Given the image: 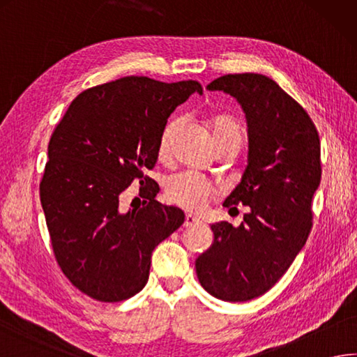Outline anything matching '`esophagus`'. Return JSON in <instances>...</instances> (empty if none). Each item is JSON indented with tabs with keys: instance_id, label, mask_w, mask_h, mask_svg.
Here are the masks:
<instances>
[{
	"instance_id": "34e87169",
	"label": "esophagus",
	"mask_w": 357,
	"mask_h": 357,
	"mask_svg": "<svg viewBox=\"0 0 357 357\" xmlns=\"http://www.w3.org/2000/svg\"><path fill=\"white\" fill-rule=\"evenodd\" d=\"M199 219L197 218H194V216H186L185 218V222H183V227L185 228H192V227H196V225H199Z\"/></svg>"
}]
</instances>
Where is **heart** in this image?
<instances>
[{"label": "heart", "mask_w": 357, "mask_h": 357, "mask_svg": "<svg viewBox=\"0 0 357 357\" xmlns=\"http://www.w3.org/2000/svg\"><path fill=\"white\" fill-rule=\"evenodd\" d=\"M181 119L174 116L167 121L158 139V157L165 158L169 153L172 139L180 127ZM211 137L216 149L224 146L238 147L244 139V127L238 119L228 115H218L210 119ZM165 192L171 204L183 208L186 211L199 213L205 210L211 199L216 197L218 188L210 180L192 172H178L167 177L165 181Z\"/></svg>", "instance_id": "1"}]
</instances>
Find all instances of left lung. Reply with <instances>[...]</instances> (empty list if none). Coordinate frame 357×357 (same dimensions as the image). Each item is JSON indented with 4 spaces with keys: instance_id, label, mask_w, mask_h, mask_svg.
<instances>
[{
    "instance_id": "1",
    "label": "left lung",
    "mask_w": 357,
    "mask_h": 357,
    "mask_svg": "<svg viewBox=\"0 0 357 357\" xmlns=\"http://www.w3.org/2000/svg\"><path fill=\"white\" fill-rule=\"evenodd\" d=\"M206 89L236 98L245 112L248 165L224 206L250 211L236 228L211 225L214 242L196 272L213 297L248 301L283 277L311 233L321 177L319 132L303 107L262 74H225Z\"/></svg>"
}]
</instances>
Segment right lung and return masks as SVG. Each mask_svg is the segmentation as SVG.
Masks as SVG:
<instances>
[{"label": "right lung", "mask_w": 357, "mask_h": 357, "mask_svg": "<svg viewBox=\"0 0 357 357\" xmlns=\"http://www.w3.org/2000/svg\"><path fill=\"white\" fill-rule=\"evenodd\" d=\"M196 91L197 80L121 77L80 93L54 129L40 202L60 271L89 297L116 303L138 294L153 248L185 222L155 200L160 188L144 171L157 163L167 118ZM133 179L144 206L123 213L119 196Z\"/></svg>", "instance_id": "right-lung-1"}]
</instances>
